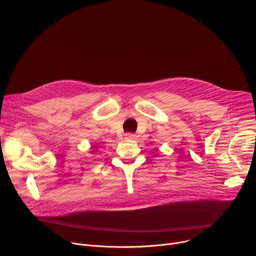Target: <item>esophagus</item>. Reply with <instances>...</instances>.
<instances>
[{
	"instance_id": "obj_1",
	"label": "esophagus",
	"mask_w": 256,
	"mask_h": 256,
	"mask_svg": "<svg viewBox=\"0 0 256 256\" xmlns=\"http://www.w3.org/2000/svg\"><path fill=\"white\" fill-rule=\"evenodd\" d=\"M124 138L126 140H134L136 138V136L134 134H130V132H128L124 134Z\"/></svg>"
}]
</instances>
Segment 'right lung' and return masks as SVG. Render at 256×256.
I'll use <instances>...</instances> for the list:
<instances>
[{
  "label": "right lung",
  "instance_id": "right-lung-1",
  "mask_svg": "<svg viewBox=\"0 0 256 256\" xmlns=\"http://www.w3.org/2000/svg\"><path fill=\"white\" fill-rule=\"evenodd\" d=\"M92 148H96V146H92Z\"/></svg>",
  "mask_w": 256,
  "mask_h": 256
}]
</instances>
